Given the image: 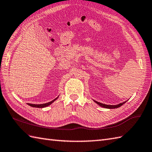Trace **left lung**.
Listing matches in <instances>:
<instances>
[{
	"mask_svg": "<svg viewBox=\"0 0 152 152\" xmlns=\"http://www.w3.org/2000/svg\"><path fill=\"white\" fill-rule=\"evenodd\" d=\"M95 102H96V104H99V106H102V107L103 108H108V109H112V108H119L121 106H122L124 104H125V103L127 102V101H125L124 102H121V103H119V104H116V105H108V104H102V103H101V102H99L97 101H95V100H93Z\"/></svg>",
	"mask_w": 152,
	"mask_h": 152,
	"instance_id": "1",
	"label": "left lung"
}]
</instances>
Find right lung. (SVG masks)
I'll list each match as a JSON object with an SVG mask.
<instances>
[{"label":"right lung","mask_w":152,"mask_h":152,"mask_svg":"<svg viewBox=\"0 0 152 152\" xmlns=\"http://www.w3.org/2000/svg\"><path fill=\"white\" fill-rule=\"evenodd\" d=\"M59 97V96H57V98H56L55 99H53V101H51L49 102H47V103H44V104H31V103H27L28 105H29L30 106H32V107H34V108H44V107H46V106H50V104H52V103L55 101H56V100Z\"/></svg>","instance_id":"obj_1"}]
</instances>
